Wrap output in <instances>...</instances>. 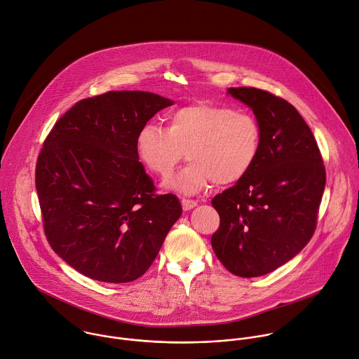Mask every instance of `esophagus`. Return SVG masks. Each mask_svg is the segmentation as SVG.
<instances>
[{
  "label": "esophagus",
  "mask_w": 359,
  "mask_h": 359,
  "mask_svg": "<svg viewBox=\"0 0 359 359\" xmlns=\"http://www.w3.org/2000/svg\"><path fill=\"white\" fill-rule=\"evenodd\" d=\"M197 205V201L196 200H191V198H182V207L184 211H189L191 208H194Z\"/></svg>",
  "instance_id": "34e87169"
}]
</instances>
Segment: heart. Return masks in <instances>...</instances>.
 Here are the masks:
<instances>
[{
	"mask_svg": "<svg viewBox=\"0 0 359 359\" xmlns=\"http://www.w3.org/2000/svg\"><path fill=\"white\" fill-rule=\"evenodd\" d=\"M262 140V126L252 113L197 103L172 111L166 128L144 124L135 137V152L147 170L161 179L169 177L186 154L190 162L169 186L196 193L212 182L228 186L242 180L259 158Z\"/></svg>",
	"mask_w": 359,
	"mask_h": 359,
	"instance_id": "heart-1",
	"label": "heart"
}]
</instances>
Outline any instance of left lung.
<instances>
[{
    "label": "left lung",
    "mask_w": 359,
    "mask_h": 359,
    "mask_svg": "<svg viewBox=\"0 0 359 359\" xmlns=\"http://www.w3.org/2000/svg\"><path fill=\"white\" fill-rule=\"evenodd\" d=\"M228 92L252 107L263 140L250 172L211 201L221 218L211 245L229 273L260 277L312 239L326 169L312 130L290 102L257 88Z\"/></svg>",
    "instance_id": "8db88e82"
}]
</instances>
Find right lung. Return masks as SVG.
Returning <instances> with one entry per match:
<instances>
[{
	"label": "right lung",
	"instance_id": "1",
	"mask_svg": "<svg viewBox=\"0 0 359 359\" xmlns=\"http://www.w3.org/2000/svg\"><path fill=\"white\" fill-rule=\"evenodd\" d=\"M172 103L109 90L76 102L44 140L34 182L46 238L92 280L140 278L182 215L175 194H156L135 152L138 130Z\"/></svg>",
	"mask_w": 359,
	"mask_h": 359
}]
</instances>
